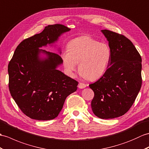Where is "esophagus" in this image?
Listing matches in <instances>:
<instances>
[{
	"instance_id": "34e87169",
	"label": "esophagus",
	"mask_w": 149,
	"mask_h": 149,
	"mask_svg": "<svg viewBox=\"0 0 149 149\" xmlns=\"http://www.w3.org/2000/svg\"><path fill=\"white\" fill-rule=\"evenodd\" d=\"M86 86V85L84 84V83H82V82H79V85H78L79 88L83 89V88H84Z\"/></svg>"
}]
</instances>
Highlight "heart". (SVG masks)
Segmentation results:
<instances>
[{"label":"heart","mask_w":149,"mask_h":149,"mask_svg":"<svg viewBox=\"0 0 149 149\" xmlns=\"http://www.w3.org/2000/svg\"><path fill=\"white\" fill-rule=\"evenodd\" d=\"M112 51L107 43L89 36L75 38L67 45V52L61 55L67 74L73 75L78 65L79 74L89 81L100 78L105 74L111 58Z\"/></svg>","instance_id":"heart-1"}]
</instances>
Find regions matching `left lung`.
<instances>
[{
	"label": "left lung",
	"instance_id": "1",
	"mask_svg": "<svg viewBox=\"0 0 149 149\" xmlns=\"http://www.w3.org/2000/svg\"><path fill=\"white\" fill-rule=\"evenodd\" d=\"M102 32L109 41L111 58L105 74L89 86L95 93L93 113L108 119L122 116L133 105L142 84L141 58L124 36L108 30Z\"/></svg>",
	"mask_w": 149,
	"mask_h": 149
}]
</instances>
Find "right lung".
Listing matches in <instances>:
<instances>
[{"mask_svg":"<svg viewBox=\"0 0 149 149\" xmlns=\"http://www.w3.org/2000/svg\"><path fill=\"white\" fill-rule=\"evenodd\" d=\"M70 30L60 24L46 26L41 33L23 40L9 61L10 93L20 110L31 119L56 118L65 99L77 90L78 82L56 69L63 63L60 55L39 49L54 43ZM41 53L47 57L41 58Z\"/></svg>","mask_w":149,"mask_h":149,"instance_id":"obj_1","label":"right lung"}]
</instances>
